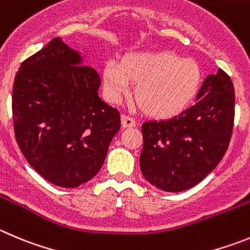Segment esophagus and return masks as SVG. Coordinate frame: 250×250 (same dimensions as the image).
<instances>
[{"mask_svg":"<svg viewBox=\"0 0 250 250\" xmlns=\"http://www.w3.org/2000/svg\"><path fill=\"white\" fill-rule=\"evenodd\" d=\"M121 121H122L123 128L136 127V121L133 120L132 117H129V116H127V114H122V116H121Z\"/></svg>","mask_w":250,"mask_h":250,"instance_id":"1","label":"esophagus"}]
</instances>
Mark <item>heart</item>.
<instances>
[{
	"label": "heart",
	"mask_w": 250,
	"mask_h": 250,
	"mask_svg": "<svg viewBox=\"0 0 250 250\" xmlns=\"http://www.w3.org/2000/svg\"><path fill=\"white\" fill-rule=\"evenodd\" d=\"M134 83L133 99L144 114L170 118L195 99L202 83V70L192 59L169 50L137 51L108 62L104 69V87L111 101H118Z\"/></svg>",
	"instance_id": "1"
}]
</instances>
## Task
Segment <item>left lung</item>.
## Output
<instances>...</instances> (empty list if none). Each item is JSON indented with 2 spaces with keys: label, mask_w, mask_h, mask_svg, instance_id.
<instances>
[{
  "label": "left lung",
  "mask_w": 250,
  "mask_h": 250,
  "mask_svg": "<svg viewBox=\"0 0 250 250\" xmlns=\"http://www.w3.org/2000/svg\"><path fill=\"white\" fill-rule=\"evenodd\" d=\"M234 101L232 80L218 69L205 79L193 106L170 120L143 123L139 164L144 178L169 192L204 180L229 146Z\"/></svg>",
  "instance_id": "8db88e82"
}]
</instances>
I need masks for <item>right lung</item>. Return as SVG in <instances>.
Instances as JSON below:
<instances>
[{"label":"right lung","instance_id":"obj_1","mask_svg":"<svg viewBox=\"0 0 250 250\" xmlns=\"http://www.w3.org/2000/svg\"><path fill=\"white\" fill-rule=\"evenodd\" d=\"M100 85L96 70L59 37L21 64L12 92L16 141L49 183L76 188L102 167L121 116L100 99Z\"/></svg>","mask_w":250,"mask_h":250}]
</instances>
